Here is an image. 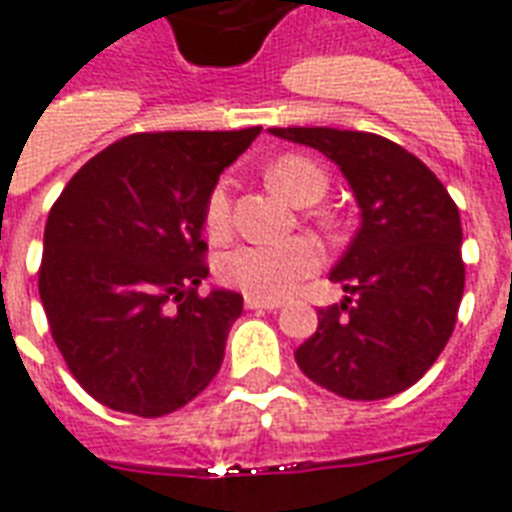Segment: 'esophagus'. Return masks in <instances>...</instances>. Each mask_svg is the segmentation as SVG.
Wrapping results in <instances>:
<instances>
[{
	"label": "esophagus",
	"instance_id": "34e87169",
	"mask_svg": "<svg viewBox=\"0 0 512 512\" xmlns=\"http://www.w3.org/2000/svg\"><path fill=\"white\" fill-rule=\"evenodd\" d=\"M244 303H247V308H252V311H276V308H279V303H276V300L247 298Z\"/></svg>",
	"mask_w": 512,
	"mask_h": 512
}]
</instances>
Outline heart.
<instances>
[{
    "label": "heart",
    "instance_id": "obj_1",
    "mask_svg": "<svg viewBox=\"0 0 512 512\" xmlns=\"http://www.w3.org/2000/svg\"><path fill=\"white\" fill-rule=\"evenodd\" d=\"M273 190H279L292 204L311 206L327 190V174L306 155H282L265 171ZM204 230L214 241L230 233V182L220 179L206 195ZM322 252L311 239L298 236L287 241H255L230 249L217 265L222 284L257 300H282L306 276L319 271Z\"/></svg>",
    "mask_w": 512,
    "mask_h": 512
}]
</instances>
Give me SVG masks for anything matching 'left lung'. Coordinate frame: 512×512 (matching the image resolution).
<instances>
[{
    "mask_svg": "<svg viewBox=\"0 0 512 512\" xmlns=\"http://www.w3.org/2000/svg\"><path fill=\"white\" fill-rule=\"evenodd\" d=\"M268 131L338 163L362 212L357 236L330 271V282L349 298L319 308L317 333L295 351L298 368L346 400L405 392L446 349L462 303V222L454 198L416 155L384 136Z\"/></svg>",
    "mask_w": 512,
    "mask_h": 512,
    "instance_id": "obj_1",
    "label": "left lung"
}]
</instances>
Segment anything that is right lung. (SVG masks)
Returning <instances> with one entry per match:
<instances>
[{"mask_svg":"<svg viewBox=\"0 0 512 512\" xmlns=\"http://www.w3.org/2000/svg\"><path fill=\"white\" fill-rule=\"evenodd\" d=\"M260 131L131 134L56 198L39 298L66 368L96 403L158 419L217 376L244 298L198 295L209 276L204 204Z\"/></svg>","mask_w":512,"mask_h":512,"instance_id":"obj_1","label":"right lung"}]
</instances>
